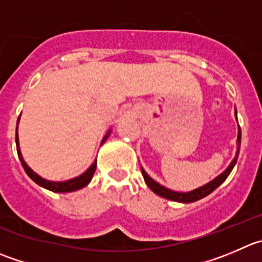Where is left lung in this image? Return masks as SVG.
<instances>
[{
    "instance_id": "left-lung-1",
    "label": "left lung",
    "mask_w": 262,
    "mask_h": 262,
    "mask_svg": "<svg viewBox=\"0 0 262 262\" xmlns=\"http://www.w3.org/2000/svg\"><path fill=\"white\" fill-rule=\"evenodd\" d=\"M235 116H236V111H235ZM241 138H242L241 127H239V131H238V150H236L235 158L233 159V162L230 163V166H229L228 168H226V170L224 171V172L221 173L220 176H217L215 180H212L211 183L206 184V185H203L202 188L195 189V190L188 191V193H179V191L170 190V189L164 188V186L159 185L158 183H156V181H154L153 179H151L150 176H149L148 173H146L145 171L141 168V173H143V176H144V180H145L146 185H148L149 188L151 189V191H154L157 195L163 196V198L170 199V201L181 202V203H191V202L199 201V199L204 198V196H207L208 194L212 193V191L215 190L216 188H219V186H220L221 184H223L224 181L226 180V178L229 176V173L231 172V170H233V167L235 166L236 159H238V156H239V149H241Z\"/></svg>"
}]
</instances>
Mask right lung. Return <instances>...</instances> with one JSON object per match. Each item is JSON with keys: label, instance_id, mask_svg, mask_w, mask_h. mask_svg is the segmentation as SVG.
I'll list each match as a JSON object with an SVG mask.
<instances>
[{"label": "right lung", "instance_id": "obj_1", "mask_svg": "<svg viewBox=\"0 0 262 262\" xmlns=\"http://www.w3.org/2000/svg\"><path fill=\"white\" fill-rule=\"evenodd\" d=\"M19 121V119H17ZM109 136V133L106 134L105 136H104L103 141L101 143H104V141L108 139ZM15 141H16V150H17V156H19V159H20L21 162V166H23L24 171L27 172V175L29 176V178L32 179V180L34 181L36 184H38L39 186H42V188L45 189H49V190L51 191H56V193H68V191H74V190H78V189L83 188V186H86L87 184L91 181L92 176H94V173H95V170H96V161L94 162V163L90 166L89 170L86 171L84 173H82L81 176H78V178H74L72 179V180H68V181H59V183H55V181H47L45 180V179L39 178L38 175H37L36 172H33V171L31 170L28 167V164L24 162L23 157H21L20 154V149H19V139H17V133L16 135H15Z\"/></svg>", "mask_w": 262, "mask_h": 262}]
</instances>
